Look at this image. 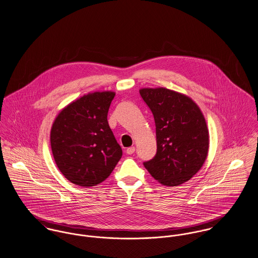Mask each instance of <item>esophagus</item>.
<instances>
[{"label": "esophagus", "mask_w": 258, "mask_h": 258, "mask_svg": "<svg viewBox=\"0 0 258 258\" xmlns=\"http://www.w3.org/2000/svg\"><path fill=\"white\" fill-rule=\"evenodd\" d=\"M134 152H135V147H130V148H128L126 150V153L128 155H132V154H134Z\"/></svg>", "instance_id": "1"}]
</instances>
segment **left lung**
Segmentation results:
<instances>
[{
    "label": "left lung",
    "instance_id": "8db88e82",
    "mask_svg": "<svg viewBox=\"0 0 258 258\" xmlns=\"http://www.w3.org/2000/svg\"><path fill=\"white\" fill-rule=\"evenodd\" d=\"M156 123L157 154L144 165L165 186H177L195 175L206 161L209 131L199 106L185 94L165 88L141 89Z\"/></svg>",
    "mask_w": 258,
    "mask_h": 258
}]
</instances>
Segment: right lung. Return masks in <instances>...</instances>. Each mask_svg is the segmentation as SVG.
Here are the masks:
<instances>
[{
  "mask_svg": "<svg viewBox=\"0 0 258 258\" xmlns=\"http://www.w3.org/2000/svg\"><path fill=\"white\" fill-rule=\"evenodd\" d=\"M114 92H94L72 101L55 118L50 143L59 170L72 183L95 186L122 157L107 121Z\"/></svg>",
  "mask_w": 258,
  "mask_h": 258,
  "instance_id": "1",
  "label": "right lung"
}]
</instances>
